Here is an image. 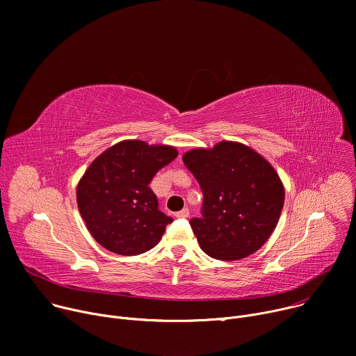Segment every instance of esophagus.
Instances as JSON below:
<instances>
[{
	"mask_svg": "<svg viewBox=\"0 0 356 356\" xmlns=\"http://www.w3.org/2000/svg\"><path fill=\"white\" fill-rule=\"evenodd\" d=\"M175 216H177L178 219H186V218L189 216V211H188V208H184L182 211L177 212V213H175Z\"/></svg>",
	"mask_w": 356,
	"mask_h": 356,
	"instance_id": "esophagus-1",
	"label": "esophagus"
}]
</instances>
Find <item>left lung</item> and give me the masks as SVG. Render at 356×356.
<instances>
[{"instance_id": "1", "label": "left lung", "mask_w": 356, "mask_h": 356, "mask_svg": "<svg viewBox=\"0 0 356 356\" xmlns=\"http://www.w3.org/2000/svg\"><path fill=\"white\" fill-rule=\"evenodd\" d=\"M182 161L204 193L202 218L189 222L201 249L225 261L257 252L284 205V186L271 164L236 141L191 149Z\"/></svg>"}]
</instances>
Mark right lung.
<instances>
[{"mask_svg":"<svg viewBox=\"0 0 356 356\" xmlns=\"http://www.w3.org/2000/svg\"><path fill=\"white\" fill-rule=\"evenodd\" d=\"M177 155L171 145L124 140L89 165L77 184L76 200L88 230L100 246L122 256H136L161 241L172 218L158 209L156 195L148 185Z\"/></svg>","mask_w":356,"mask_h":356,"instance_id":"obj_1","label":"right lung"}]
</instances>
